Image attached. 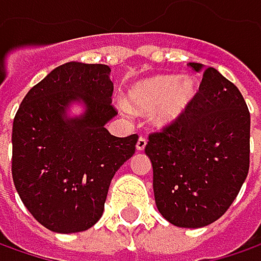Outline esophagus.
<instances>
[{"label":"esophagus","instance_id":"1","mask_svg":"<svg viewBox=\"0 0 261 261\" xmlns=\"http://www.w3.org/2000/svg\"><path fill=\"white\" fill-rule=\"evenodd\" d=\"M145 145H147V140H145L144 137H140V138H138V142H137V150H138V151H142V150L145 148Z\"/></svg>","mask_w":261,"mask_h":261}]
</instances>
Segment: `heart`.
Returning a JSON list of instances; mask_svg holds the SVG:
<instances>
[{
    "mask_svg": "<svg viewBox=\"0 0 261 261\" xmlns=\"http://www.w3.org/2000/svg\"><path fill=\"white\" fill-rule=\"evenodd\" d=\"M195 93L196 86L190 79L159 75L137 84L130 90L129 99L137 111L147 113L160 108L158 121L169 124L184 114Z\"/></svg>",
    "mask_w": 261,
    "mask_h": 261,
    "instance_id": "obj_1",
    "label": "heart"
}]
</instances>
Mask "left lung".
<instances>
[{"label":"left lung","mask_w":261,"mask_h":261,"mask_svg":"<svg viewBox=\"0 0 261 261\" xmlns=\"http://www.w3.org/2000/svg\"><path fill=\"white\" fill-rule=\"evenodd\" d=\"M203 71L184 114L148 135L159 213L178 227L208 226L224 214L250 169L251 117L239 89L215 68Z\"/></svg>","instance_id":"1"}]
</instances>
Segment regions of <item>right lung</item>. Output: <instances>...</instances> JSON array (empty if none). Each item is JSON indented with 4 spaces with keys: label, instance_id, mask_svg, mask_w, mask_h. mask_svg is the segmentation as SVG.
Returning a JSON list of instances; mask_svg holds the SVG:
<instances>
[{
    "label": "right lung",
    "instance_id": "right-lung-1",
    "mask_svg": "<svg viewBox=\"0 0 261 261\" xmlns=\"http://www.w3.org/2000/svg\"><path fill=\"white\" fill-rule=\"evenodd\" d=\"M110 66L68 62L55 68L23 98L13 120L11 175L23 205L46 229L77 233L103 213L114 174L137 150L138 135L113 137L105 123L111 103ZM83 100L80 119H64Z\"/></svg>",
    "mask_w": 261,
    "mask_h": 261
}]
</instances>
